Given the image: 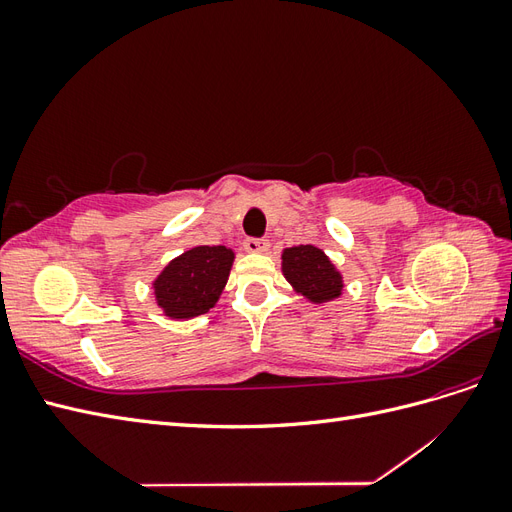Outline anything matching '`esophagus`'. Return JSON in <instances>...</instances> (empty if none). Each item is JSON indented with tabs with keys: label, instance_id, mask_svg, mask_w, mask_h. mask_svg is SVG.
Here are the masks:
<instances>
[{
	"label": "esophagus",
	"instance_id": "obj_1",
	"mask_svg": "<svg viewBox=\"0 0 512 512\" xmlns=\"http://www.w3.org/2000/svg\"><path fill=\"white\" fill-rule=\"evenodd\" d=\"M243 247H245V252H250V254H262V252L269 250V241L250 237V239H245Z\"/></svg>",
	"mask_w": 512,
	"mask_h": 512
}]
</instances>
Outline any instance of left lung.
<instances>
[{
    "instance_id": "left-lung-1",
    "label": "left lung",
    "mask_w": 512,
    "mask_h": 512,
    "mask_svg": "<svg viewBox=\"0 0 512 512\" xmlns=\"http://www.w3.org/2000/svg\"><path fill=\"white\" fill-rule=\"evenodd\" d=\"M282 271L292 288L312 303L333 301L344 290L342 273L335 269L329 256L314 245H297L284 250Z\"/></svg>"
}]
</instances>
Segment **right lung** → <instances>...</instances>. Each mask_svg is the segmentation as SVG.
I'll use <instances>...</instances> for the list:
<instances>
[{
	"label": "right lung",
	"instance_id": "obj_1",
	"mask_svg": "<svg viewBox=\"0 0 512 512\" xmlns=\"http://www.w3.org/2000/svg\"><path fill=\"white\" fill-rule=\"evenodd\" d=\"M232 260L224 245H198L170 260L153 282L162 312L177 320L207 314L228 282Z\"/></svg>",
	"mask_w": 512,
	"mask_h": 512
}]
</instances>
